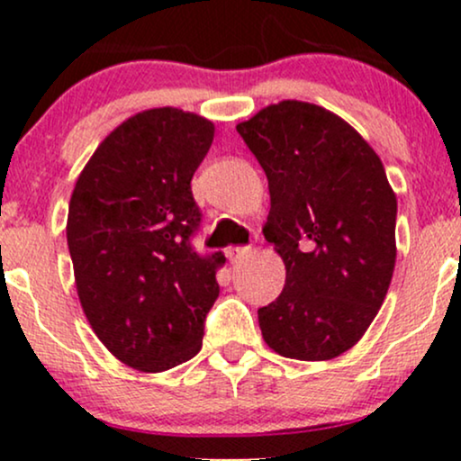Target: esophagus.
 I'll return each mask as SVG.
<instances>
[{
	"mask_svg": "<svg viewBox=\"0 0 461 461\" xmlns=\"http://www.w3.org/2000/svg\"><path fill=\"white\" fill-rule=\"evenodd\" d=\"M247 253H251V249H249V247H227V249H225V256H227V260H230L231 264L240 262L242 258L247 256Z\"/></svg>",
	"mask_w": 461,
	"mask_h": 461,
	"instance_id": "1",
	"label": "esophagus"
}]
</instances>
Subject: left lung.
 Returning a JSON list of instances; mask_svg holds the SVG:
<instances>
[{
    "label": "left lung",
    "mask_w": 461,
    "mask_h": 461,
    "mask_svg": "<svg viewBox=\"0 0 461 461\" xmlns=\"http://www.w3.org/2000/svg\"><path fill=\"white\" fill-rule=\"evenodd\" d=\"M268 179L264 238L285 285L258 310L264 342L321 362L351 348L393 279L396 197L384 164L347 121L321 105L279 102L236 125Z\"/></svg>",
    "instance_id": "obj_1"
}]
</instances>
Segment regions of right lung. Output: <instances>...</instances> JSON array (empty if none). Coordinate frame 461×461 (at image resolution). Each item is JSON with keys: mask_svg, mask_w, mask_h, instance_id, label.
I'll return each mask as SVG.
<instances>
[{"mask_svg": "<svg viewBox=\"0 0 461 461\" xmlns=\"http://www.w3.org/2000/svg\"><path fill=\"white\" fill-rule=\"evenodd\" d=\"M214 125L177 108L130 116L79 173L67 242L77 297L116 359L162 373L194 357L219 297L221 251L201 256V210L190 179Z\"/></svg>", "mask_w": 461, "mask_h": 461, "instance_id": "right-lung-1", "label": "right lung"}]
</instances>
